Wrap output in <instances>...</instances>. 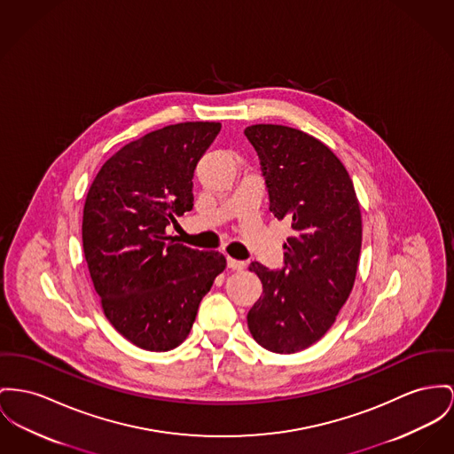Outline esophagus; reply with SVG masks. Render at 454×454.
I'll use <instances>...</instances> for the list:
<instances>
[{"label": "esophagus", "mask_w": 454, "mask_h": 454, "mask_svg": "<svg viewBox=\"0 0 454 454\" xmlns=\"http://www.w3.org/2000/svg\"><path fill=\"white\" fill-rule=\"evenodd\" d=\"M227 267L231 270H242L246 267V263L241 260H236V258H227Z\"/></svg>", "instance_id": "obj_1"}]
</instances>
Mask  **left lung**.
I'll return each mask as SVG.
<instances>
[{"label":"left lung","instance_id":"obj_1","mask_svg":"<svg viewBox=\"0 0 454 454\" xmlns=\"http://www.w3.org/2000/svg\"><path fill=\"white\" fill-rule=\"evenodd\" d=\"M258 153L270 212L287 220L284 267L249 265L263 294L247 313L254 340L273 353H298L333 327L353 289L362 249V213L353 181L322 141L286 125L246 127Z\"/></svg>","mask_w":454,"mask_h":454}]
</instances>
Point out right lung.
Here are the masks:
<instances>
[{
	"label": "right lung",
	"mask_w": 454,
	"mask_h": 454,
	"mask_svg": "<svg viewBox=\"0 0 454 454\" xmlns=\"http://www.w3.org/2000/svg\"><path fill=\"white\" fill-rule=\"evenodd\" d=\"M184 121L125 145L94 177L82 216L92 286L110 324L141 349L170 351L191 333L200 302L227 262L167 234L192 210V177L220 132Z\"/></svg>",
	"instance_id": "add662e5"
}]
</instances>
